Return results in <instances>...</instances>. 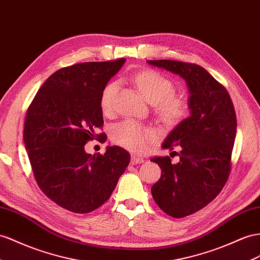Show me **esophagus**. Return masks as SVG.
<instances>
[{"label":"esophagus","mask_w":260,"mask_h":260,"mask_svg":"<svg viewBox=\"0 0 260 260\" xmlns=\"http://www.w3.org/2000/svg\"><path fill=\"white\" fill-rule=\"evenodd\" d=\"M145 161V159L143 157H139L136 155H133L132 159H131V162L133 165H137V164H143Z\"/></svg>","instance_id":"34e87169"}]
</instances>
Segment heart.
<instances>
[{
  "instance_id": "heart-1",
  "label": "heart",
  "mask_w": 260,
  "mask_h": 260,
  "mask_svg": "<svg viewBox=\"0 0 260 260\" xmlns=\"http://www.w3.org/2000/svg\"><path fill=\"white\" fill-rule=\"evenodd\" d=\"M134 82L144 98L155 104L158 117L165 124L174 126L183 121L188 114V104L181 96L175 94V84L171 80L155 70H145L137 73ZM118 83L113 81L106 84L101 93V108L109 113L114 105ZM111 138L115 144L132 151H143L155 139V133L147 126L132 119L115 124L111 131Z\"/></svg>"
}]
</instances>
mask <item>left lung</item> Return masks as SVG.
Returning a JSON list of instances; mask_svg holds the SVG:
<instances>
[{
	"label": "left lung",
	"mask_w": 260,
	"mask_h": 260,
	"mask_svg": "<svg viewBox=\"0 0 260 260\" xmlns=\"http://www.w3.org/2000/svg\"><path fill=\"white\" fill-rule=\"evenodd\" d=\"M147 62L180 76L190 92V116L162 144L170 150L180 147V161L151 158L161 168L160 179L151 187L152 198L168 215L184 217L208 205L228 181L236 113L228 90L201 66L176 60Z\"/></svg>",
	"instance_id": "left-lung-1"
}]
</instances>
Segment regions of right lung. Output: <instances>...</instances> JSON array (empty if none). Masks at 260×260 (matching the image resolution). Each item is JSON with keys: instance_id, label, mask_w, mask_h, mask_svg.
Returning <instances> with one entry per match:
<instances>
[{"instance_id": "1", "label": "right lung", "mask_w": 260, "mask_h": 260, "mask_svg": "<svg viewBox=\"0 0 260 260\" xmlns=\"http://www.w3.org/2000/svg\"><path fill=\"white\" fill-rule=\"evenodd\" d=\"M124 62H82L56 71L26 113L24 143L38 187L70 212L89 213L108 201L129 164L118 146H109L104 155L84 150L103 136L95 134L104 123L101 93Z\"/></svg>"}]
</instances>
